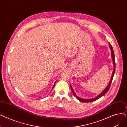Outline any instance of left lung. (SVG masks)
Returning a JSON list of instances; mask_svg holds the SVG:
<instances>
[{
  "label": "left lung",
  "mask_w": 127,
  "mask_h": 127,
  "mask_svg": "<svg viewBox=\"0 0 127 127\" xmlns=\"http://www.w3.org/2000/svg\"><path fill=\"white\" fill-rule=\"evenodd\" d=\"M109 47L111 50V56H112V60H113V67H114V69H113V72H112V76H111V78L110 79V81L108 85V86H106V88L103 91H102L100 94L98 96H97L95 98H92V99H83V98H81L80 97H78V96L76 95V93H75L74 90H73L72 86L70 84V88H71V91L73 93V94H74V95L75 96V97H76V98L79 100V101H80L81 102H92V101H94L95 100H96L98 99L99 98H100V97H101L102 96H103V95H104L106 93L108 92V91H109V90L110 89V86H111V83H112V80H113V77H114V74H115V57H114V51H113V47L111 45V44L109 43Z\"/></svg>",
  "instance_id": "left-lung-1"
}]
</instances>
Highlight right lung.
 Segmentation results:
<instances>
[{
	"mask_svg": "<svg viewBox=\"0 0 127 127\" xmlns=\"http://www.w3.org/2000/svg\"><path fill=\"white\" fill-rule=\"evenodd\" d=\"M55 84H56V82H55V84H54V85H53V87H52V90L53 89V88H54V86H55Z\"/></svg>",
	"mask_w": 127,
	"mask_h": 127,
	"instance_id": "obj_1",
	"label": "right lung"
}]
</instances>
